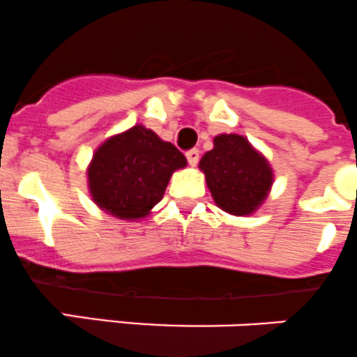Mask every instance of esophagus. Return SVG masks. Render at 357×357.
Here are the masks:
<instances>
[{
	"label": "esophagus",
	"instance_id": "esophagus-1",
	"mask_svg": "<svg viewBox=\"0 0 357 357\" xmlns=\"http://www.w3.org/2000/svg\"><path fill=\"white\" fill-rule=\"evenodd\" d=\"M186 158H188V164H190V165H193V167H195V165L199 164L200 151H199V150H195V148H193V150L186 151Z\"/></svg>",
	"mask_w": 357,
	"mask_h": 357
}]
</instances>
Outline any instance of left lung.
Listing matches in <instances>:
<instances>
[{
	"label": "left lung",
	"instance_id": "8db88e82",
	"mask_svg": "<svg viewBox=\"0 0 357 357\" xmlns=\"http://www.w3.org/2000/svg\"><path fill=\"white\" fill-rule=\"evenodd\" d=\"M214 202L235 216L251 214L272 186L265 158L237 134L214 137V148L200 160Z\"/></svg>",
	"mask_w": 357,
	"mask_h": 357
}]
</instances>
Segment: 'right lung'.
I'll return each mask as SVG.
<instances>
[{
    "label": "right lung",
    "mask_w": 357,
    "mask_h": 357,
    "mask_svg": "<svg viewBox=\"0 0 357 357\" xmlns=\"http://www.w3.org/2000/svg\"><path fill=\"white\" fill-rule=\"evenodd\" d=\"M185 165V155L174 144L136 126L94 153L89 167L92 199L113 216L144 218L162 200L172 172Z\"/></svg>",
    "instance_id": "right-lung-1"
}]
</instances>
